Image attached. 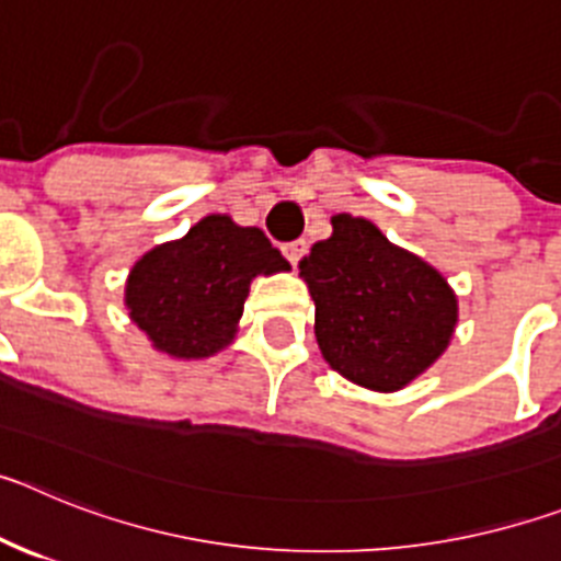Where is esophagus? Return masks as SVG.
<instances>
[{
    "mask_svg": "<svg viewBox=\"0 0 561 561\" xmlns=\"http://www.w3.org/2000/svg\"><path fill=\"white\" fill-rule=\"evenodd\" d=\"M284 255L289 257L291 266L300 264V261H304V255H306V241H304V238H300V241H289V244H284Z\"/></svg>",
    "mask_w": 561,
    "mask_h": 561,
    "instance_id": "esophagus-1",
    "label": "esophagus"
}]
</instances>
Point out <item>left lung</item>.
Returning <instances> with one entry per match:
<instances>
[{
  "label": "left lung",
  "instance_id": "left-lung-1",
  "mask_svg": "<svg viewBox=\"0 0 561 561\" xmlns=\"http://www.w3.org/2000/svg\"><path fill=\"white\" fill-rule=\"evenodd\" d=\"M331 225V238L300 261L317 345L362 388H404L449 345L458 300L433 266L390 244L370 221L340 213Z\"/></svg>",
  "mask_w": 561,
  "mask_h": 561
}]
</instances>
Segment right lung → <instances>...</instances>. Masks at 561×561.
<instances>
[{"mask_svg":"<svg viewBox=\"0 0 561 561\" xmlns=\"http://www.w3.org/2000/svg\"><path fill=\"white\" fill-rule=\"evenodd\" d=\"M289 270L257 227L207 216L185 238L153 247L126 284L131 320L153 348L176 359H202L225 348L255 275Z\"/></svg>","mask_w":561,"mask_h":561,"instance_id":"right-lung-1","label":"right lung"}]
</instances>
